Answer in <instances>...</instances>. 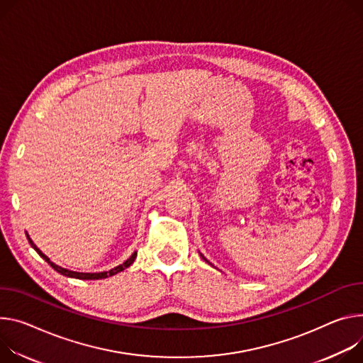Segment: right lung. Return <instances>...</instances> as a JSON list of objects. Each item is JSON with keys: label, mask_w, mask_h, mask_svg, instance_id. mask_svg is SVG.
I'll return each mask as SVG.
<instances>
[{"label": "right lung", "mask_w": 363, "mask_h": 363, "mask_svg": "<svg viewBox=\"0 0 363 363\" xmlns=\"http://www.w3.org/2000/svg\"><path fill=\"white\" fill-rule=\"evenodd\" d=\"M27 239H28V242H30V245H31V247L35 249L48 263L49 265L55 269V271H57L59 274H62V275H65V277H71V278H78V279H103V278H107V277H111V275H116V274H118V272H121V271H124L125 268H128L131 263L135 262V259H136V256H138V253L135 252L133 255H131L124 263H121V265H118V267H116L114 269H111V271H107V272H100V274H82V272H74V271H68V269H63V268H60V267H57V265H55V263L45 255V253H42V250L40 249H38V246L33 243V240L28 238V235H27Z\"/></svg>", "instance_id": "add662e5"}]
</instances>
